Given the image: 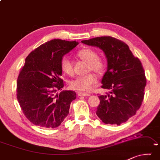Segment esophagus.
<instances>
[{
	"mask_svg": "<svg viewBox=\"0 0 160 160\" xmlns=\"http://www.w3.org/2000/svg\"><path fill=\"white\" fill-rule=\"evenodd\" d=\"M78 96H89L90 94L87 92H78Z\"/></svg>",
	"mask_w": 160,
	"mask_h": 160,
	"instance_id": "34e87169",
	"label": "esophagus"
}]
</instances>
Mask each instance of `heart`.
<instances>
[{
    "instance_id": "b5f03b06",
    "label": "heart",
    "mask_w": 160,
    "mask_h": 160,
    "mask_svg": "<svg viewBox=\"0 0 160 160\" xmlns=\"http://www.w3.org/2000/svg\"><path fill=\"white\" fill-rule=\"evenodd\" d=\"M77 56L83 61L88 62V70H93L98 74L104 72L106 68V63L102 58H98L95 50L90 48H82L78 52ZM60 68L62 72L68 76H73L72 66L69 59L64 57L60 62ZM98 82V78L94 73L80 76L72 81L70 86L72 89L80 91H89L94 85Z\"/></svg>"
}]
</instances>
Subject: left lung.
I'll use <instances>...</instances> for the list:
<instances>
[{
  "mask_svg": "<svg viewBox=\"0 0 160 160\" xmlns=\"http://www.w3.org/2000/svg\"><path fill=\"white\" fill-rule=\"evenodd\" d=\"M82 42L100 48L108 61L102 88L110 92L98 96L96 114L105 124L120 125L135 115L143 101L147 80L140 60L125 42L115 38L97 37Z\"/></svg>",
  "mask_w": 160,
  "mask_h": 160,
  "instance_id": "left-lung-1",
  "label": "left lung"
}]
</instances>
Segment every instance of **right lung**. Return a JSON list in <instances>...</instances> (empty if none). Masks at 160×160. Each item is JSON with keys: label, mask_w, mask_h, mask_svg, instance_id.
<instances>
[{"label": "right lung", "mask_w": 160, "mask_h": 160, "mask_svg": "<svg viewBox=\"0 0 160 160\" xmlns=\"http://www.w3.org/2000/svg\"><path fill=\"white\" fill-rule=\"evenodd\" d=\"M76 41L54 39L35 49L25 58L17 80V99L28 120L44 128H55L69 113L75 100L72 90H62V57L77 46Z\"/></svg>", "instance_id": "add662e5"}]
</instances>
